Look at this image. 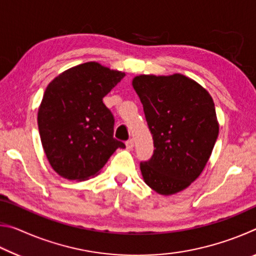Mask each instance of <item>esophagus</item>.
I'll return each mask as SVG.
<instances>
[{"mask_svg": "<svg viewBox=\"0 0 256 256\" xmlns=\"http://www.w3.org/2000/svg\"><path fill=\"white\" fill-rule=\"evenodd\" d=\"M126 148L128 149V150H132L133 149V146H134V141H133V138H131V140H128V141H126Z\"/></svg>", "mask_w": 256, "mask_h": 256, "instance_id": "esophagus-1", "label": "esophagus"}]
</instances>
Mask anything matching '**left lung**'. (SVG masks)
<instances>
[{"label": "left lung", "instance_id": "8db88e82", "mask_svg": "<svg viewBox=\"0 0 256 256\" xmlns=\"http://www.w3.org/2000/svg\"><path fill=\"white\" fill-rule=\"evenodd\" d=\"M132 84L154 138L152 157L140 162L146 184L162 196L180 192L204 170L218 138L214 102L178 73L138 76Z\"/></svg>", "mask_w": 256, "mask_h": 256}]
</instances>
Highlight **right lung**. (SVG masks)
<instances>
[{
    "label": "right lung",
    "instance_id": "obj_1",
    "mask_svg": "<svg viewBox=\"0 0 256 256\" xmlns=\"http://www.w3.org/2000/svg\"><path fill=\"white\" fill-rule=\"evenodd\" d=\"M125 76L97 62L60 73L47 86L38 128L50 166L60 177L86 180L97 175L123 142L114 138V116L102 98Z\"/></svg>",
    "mask_w": 256,
    "mask_h": 256
}]
</instances>
